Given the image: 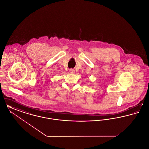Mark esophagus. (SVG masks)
Listing matches in <instances>:
<instances>
[{"instance_id":"obj_1","label":"esophagus","mask_w":149,"mask_h":149,"mask_svg":"<svg viewBox=\"0 0 149 149\" xmlns=\"http://www.w3.org/2000/svg\"><path fill=\"white\" fill-rule=\"evenodd\" d=\"M69 72H70V73H71V74H73V73H74V72H75V70H74V69H70Z\"/></svg>"}]
</instances>
